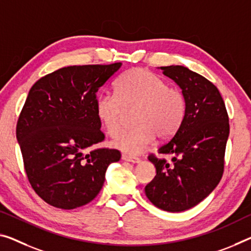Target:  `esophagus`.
Listing matches in <instances>:
<instances>
[{"mask_svg": "<svg viewBox=\"0 0 251 251\" xmlns=\"http://www.w3.org/2000/svg\"><path fill=\"white\" fill-rule=\"evenodd\" d=\"M122 160L125 161H129V163H132V164H138L140 163V159L137 157H132V156H128V155H122Z\"/></svg>", "mask_w": 251, "mask_h": 251, "instance_id": "obj_1", "label": "esophagus"}]
</instances>
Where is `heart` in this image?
Instances as JSON below:
<instances>
[{
	"label": "heart",
	"instance_id": "obj_1",
	"mask_svg": "<svg viewBox=\"0 0 251 251\" xmlns=\"http://www.w3.org/2000/svg\"><path fill=\"white\" fill-rule=\"evenodd\" d=\"M117 94L101 93L95 101L96 115L111 137L123 129L126 111L134 110L136 125L113 141V146L126 155L145 151L156 136L168 139L175 134L186 113L185 96L178 88L167 86L151 72L133 68L117 83Z\"/></svg>",
	"mask_w": 251,
	"mask_h": 251
}]
</instances>
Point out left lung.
Returning <instances> with one entry per match:
<instances>
[{
    "mask_svg": "<svg viewBox=\"0 0 251 251\" xmlns=\"http://www.w3.org/2000/svg\"><path fill=\"white\" fill-rule=\"evenodd\" d=\"M159 69L182 90L186 113L174 137L158 149L172 155V163L148 157L156 176L145 193L158 209L182 212L207 198L221 179L229 118L219 90L205 77L184 66Z\"/></svg>",
    "mask_w": 251,
    "mask_h": 251,
    "instance_id": "8db88e82",
    "label": "left lung"
}]
</instances>
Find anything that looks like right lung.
<instances>
[{"instance_id":"1","label":"right lung","mask_w":251,"mask_h":251,"mask_svg":"<svg viewBox=\"0 0 251 251\" xmlns=\"http://www.w3.org/2000/svg\"><path fill=\"white\" fill-rule=\"evenodd\" d=\"M122 64L60 68L29 91L17 125L25 169L31 186L50 205L73 210L96 198L115 149L84 150L104 139L96 115V93Z\"/></svg>"}]
</instances>
